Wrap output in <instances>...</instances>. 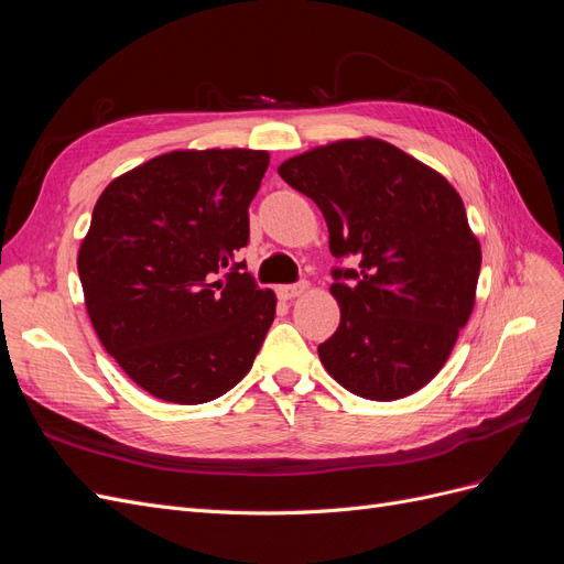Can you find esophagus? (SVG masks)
I'll use <instances>...</instances> for the list:
<instances>
[{"instance_id": "34e87169", "label": "esophagus", "mask_w": 564, "mask_h": 564, "mask_svg": "<svg viewBox=\"0 0 564 564\" xmlns=\"http://www.w3.org/2000/svg\"><path fill=\"white\" fill-rule=\"evenodd\" d=\"M308 289H311V284H308V282L284 284V286H280V289H278V294H280V299H284V301H292V299L301 296L303 292H308Z\"/></svg>"}]
</instances>
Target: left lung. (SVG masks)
I'll list each match as a JSON object with an SVG mask.
<instances>
[{"instance_id":"obj_1","label":"left lung","mask_w":564,"mask_h":564,"mask_svg":"<svg viewBox=\"0 0 564 564\" xmlns=\"http://www.w3.org/2000/svg\"><path fill=\"white\" fill-rule=\"evenodd\" d=\"M278 174L327 220L338 329L317 352L352 395L392 402L431 383L473 313L482 249L464 199L433 166L388 141L344 139L305 150Z\"/></svg>"}]
</instances>
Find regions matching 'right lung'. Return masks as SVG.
Masks as SVG:
<instances>
[{"label":"right lung","instance_id":"right-lung-1","mask_svg":"<svg viewBox=\"0 0 564 564\" xmlns=\"http://www.w3.org/2000/svg\"><path fill=\"white\" fill-rule=\"evenodd\" d=\"M265 150H174L100 193L77 253L104 348L152 398L202 404L240 383L278 296L240 272ZM227 270V280L219 272Z\"/></svg>","mask_w":564,"mask_h":564}]
</instances>
